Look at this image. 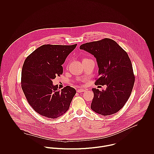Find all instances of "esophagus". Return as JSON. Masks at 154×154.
Segmentation results:
<instances>
[{
    "label": "esophagus",
    "instance_id": "obj_1",
    "mask_svg": "<svg viewBox=\"0 0 154 154\" xmlns=\"http://www.w3.org/2000/svg\"><path fill=\"white\" fill-rule=\"evenodd\" d=\"M84 91H85V89H77V92H79V93L84 92Z\"/></svg>",
    "mask_w": 154,
    "mask_h": 154
}]
</instances>
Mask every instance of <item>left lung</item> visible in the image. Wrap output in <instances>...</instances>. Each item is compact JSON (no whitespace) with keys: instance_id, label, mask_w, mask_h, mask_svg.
Here are the masks:
<instances>
[{"instance_id":"1","label":"left lung","mask_w":154,"mask_h":154,"mask_svg":"<svg viewBox=\"0 0 154 154\" xmlns=\"http://www.w3.org/2000/svg\"><path fill=\"white\" fill-rule=\"evenodd\" d=\"M79 48L97 59L99 70L95 84L107 85L106 90L92 89L91 109L103 116L118 112L129 98L135 80L128 53L115 41L107 38L82 44Z\"/></svg>"}]
</instances>
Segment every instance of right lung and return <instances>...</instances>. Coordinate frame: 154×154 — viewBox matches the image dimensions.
I'll return each instance as SVG.
<instances>
[{
	"mask_svg": "<svg viewBox=\"0 0 154 154\" xmlns=\"http://www.w3.org/2000/svg\"><path fill=\"white\" fill-rule=\"evenodd\" d=\"M77 44H44L25 60L21 73V87L27 101L37 113L56 119L65 113L76 94L66 86L59 91L52 80L63 73L62 65Z\"/></svg>",
	"mask_w": 154,
	"mask_h": 154,
	"instance_id": "add662e5",
	"label": "right lung"
}]
</instances>
